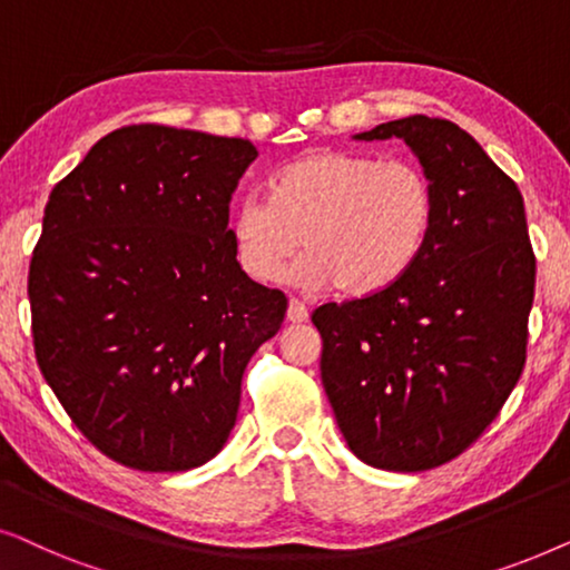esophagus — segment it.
I'll list each match as a JSON object with an SVG mask.
<instances>
[{"label": "esophagus", "mask_w": 570, "mask_h": 570, "mask_svg": "<svg viewBox=\"0 0 570 570\" xmlns=\"http://www.w3.org/2000/svg\"><path fill=\"white\" fill-rule=\"evenodd\" d=\"M308 318V308L306 303H301L298 298H291V303H287V322L293 324H303Z\"/></svg>", "instance_id": "obj_1"}]
</instances>
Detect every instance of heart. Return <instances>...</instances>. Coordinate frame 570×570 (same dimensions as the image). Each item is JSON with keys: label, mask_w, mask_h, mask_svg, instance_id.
Here are the masks:
<instances>
[{"label": "heart", "mask_w": 570, "mask_h": 570, "mask_svg": "<svg viewBox=\"0 0 570 570\" xmlns=\"http://www.w3.org/2000/svg\"><path fill=\"white\" fill-rule=\"evenodd\" d=\"M435 225V189L423 168L355 150H314L287 163L272 191H252L230 209L238 267L269 283L301 246L293 279L337 287L353 301L386 293L425 254Z\"/></svg>", "instance_id": "obj_1"}]
</instances>
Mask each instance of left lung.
<instances>
[{"mask_svg": "<svg viewBox=\"0 0 570 570\" xmlns=\"http://www.w3.org/2000/svg\"><path fill=\"white\" fill-rule=\"evenodd\" d=\"M353 137L404 139L433 181L435 225L386 293L314 311L322 384L361 462L425 472L478 441L524 368L534 301L524 199L454 121L407 116Z\"/></svg>", "mask_w": 570, "mask_h": 570, "instance_id": "1", "label": "left lung"}]
</instances>
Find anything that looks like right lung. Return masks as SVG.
<instances>
[{"instance_id":"add662e5","label":"right lung","mask_w":570,"mask_h":570,"mask_svg":"<svg viewBox=\"0 0 570 570\" xmlns=\"http://www.w3.org/2000/svg\"><path fill=\"white\" fill-rule=\"evenodd\" d=\"M248 139L135 124L53 186L28 275L36 361L92 446L186 472L225 446L240 379L287 298L238 267L230 194Z\"/></svg>"}]
</instances>
